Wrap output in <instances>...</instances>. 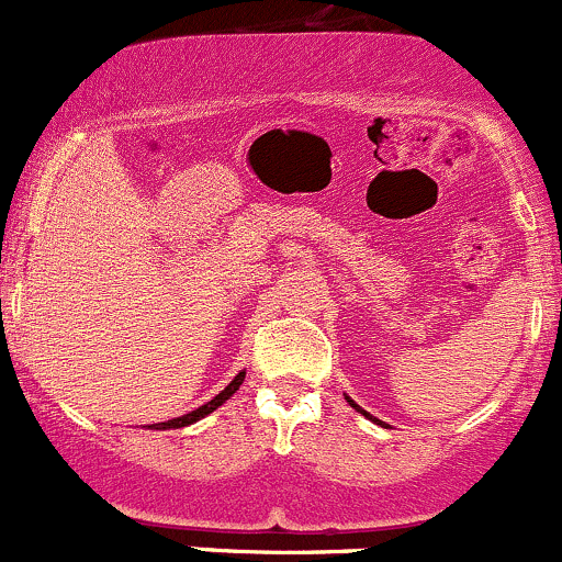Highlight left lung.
<instances>
[{
	"label": "left lung",
	"instance_id": "1",
	"mask_svg": "<svg viewBox=\"0 0 562 562\" xmlns=\"http://www.w3.org/2000/svg\"><path fill=\"white\" fill-rule=\"evenodd\" d=\"M346 398H348V404H351V406H353V409H359V412H362V415L367 417V420H372V423H380V420H378V417H372V415H370V412H364V409H362V406H359L357 402H353V398H351V396H346ZM380 425H383V423H380Z\"/></svg>",
	"mask_w": 562,
	"mask_h": 562
}]
</instances>
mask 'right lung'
<instances>
[{
	"instance_id": "obj_1",
	"label": "right lung",
	"mask_w": 562,
	"mask_h": 562,
	"mask_svg": "<svg viewBox=\"0 0 562 562\" xmlns=\"http://www.w3.org/2000/svg\"><path fill=\"white\" fill-rule=\"evenodd\" d=\"M243 380H245V372H237L235 380H232V383L227 385V389H224L222 393H216V396L211 398V402H205L203 406H198V409L187 412V415H182V417H173V420L156 423V425H147V428H153V430H169V428H184V425H192V423L203 420L205 415H211V412L218 409V406H222L224 402H227V398L232 396V393H237V389H240V385H243Z\"/></svg>"
}]
</instances>
